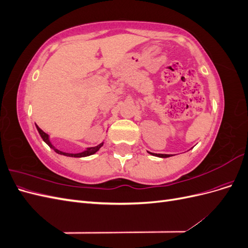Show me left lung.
I'll list each match as a JSON object with an SVG mask.
<instances>
[{"label": "left lung", "instance_id": "left-lung-1", "mask_svg": "<svg viewBox=\"0 0 248 248\" xmlns=\"http://www.w3.org/2000/svg\"><path fill=\"white\" fill-rule=\"evenodd\" d=\"M150 154H152V155H154V156H158V157H162V158H167V157H170V154H155V153H151V152H149Z\"/></svg>", "mask_w": 248, "mask_h": 248}]
</instances>
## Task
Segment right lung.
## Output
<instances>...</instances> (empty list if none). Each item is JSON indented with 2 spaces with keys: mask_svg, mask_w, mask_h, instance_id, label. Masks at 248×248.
Wrapping results in <instances>:
<instances>
[{
  "mask_svg": "<svg viewBox=\"0 0 248 248\" xmlns=\"http://www.w3.org/2000/svg\"><path fill=\"white\" fill-rule=\"evenodd\" d=\"M36 128H37V130H38V132H39V134H40V137L42 138V140L46 142V144L51 148V149H54L55 150V152L56 153H58V154H61V155H65V156H69V157H86V156H90V155H93V154H95L97 151H98V150L103 146V142H101V144H99L98 146H96V147H91V148H87V150H85V151H82V152H80V153H76V154H73V153H66V152H62V151H60V150H58V149H56L54 146L51 145V142H50V140H49V137H48V134H46V132H44L43 130H41L38 126L36 125Z\"/></svg>",
  "mask_w": 248,
  "mask_h": 248,
  "instance_id": "right-lung-1",
  "label": "right lung"
}]
</instances>
